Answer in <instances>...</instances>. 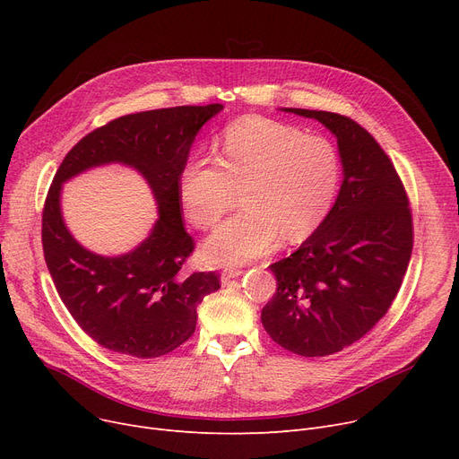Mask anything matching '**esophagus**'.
I'll use <instances>...</instances> for the list:
<instances>
[{"mask_svg":"<svg viewBox=\"0 0 459 459\" xmlns=\"http://www.w3.org/2000/svg\"><path fill=\"white\" fill-rule=\"evenodd\" d=\"M242 273H244L242 270H225V272L221 273V281H223V282H229L230 279H236V277H239Z\"/></svg>","mask_w":459,"mask_h":459,"instance_id":"34e87169","label":"esophagus"}]
</instances>
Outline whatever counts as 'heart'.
<instances>
[{
  "mask_svg": "<svg viewBox=\"0 0 459 459\" xmlns=\"http://www.w3.org/2000/svg\"><path fill=\"white\" fill-rule=\"evenodd\" d=\"M342 163L322 137L249 117L230 125L217 161L195 158L178 177V195L193 225L212 229L236 204L244 212L217 230L204 256L217 264H244L288 242L315 234L329 215L341 187Z\"/></svg>",
  "mask_w": 459,
  "mask_h": 459,
  "instance_id": "b5f03b06",
  "label": "heart"
}]
</instances>
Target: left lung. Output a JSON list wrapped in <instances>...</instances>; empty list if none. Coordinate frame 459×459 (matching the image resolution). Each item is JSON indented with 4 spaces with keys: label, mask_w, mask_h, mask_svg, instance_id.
Here are the masks:
<instances>
[{
    "label": "left lung",
    "mask_w": 459,
    "mask_h": 459,
    "mask_svg": "<svg viewBox=\"0 0 459 459\" xmlns=\"http://www.w3.org/2000/svg\"><path fill=\"white\" fill-rule=\"evenodd\" d=\"M316 118L339 143L344 180L329 215L288 258L272 264L277 292L262 325L284 350L324 357L365 336L393 305L413 251V217L389 156L353 118Z\"/></svg>",
    "instance_id": "1"
}]
</instances>
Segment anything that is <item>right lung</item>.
Wrapping results in <instances>:
<instances>
[{"instance_id": "right-lung-1", "label": "right lung", "mask_w": 459, "mask_h": 459, "mask_svg": "<svg viewBox=\"0 0 459 459\" xmlns=\"http://www.w3.org/2000/svg\"><path fill=\"white\" fill-rule=\"evenodd\" d=\"M221 109V104L178 106L118 117L78 141L57 169L42 210L46 266L72 318L111 351L137 359L173 351L195 333L204 296L220 290L215 272H182L195 244L182 223L178 177L195 135ZM108 162L141 172L160 213L150 238L118 257L80 247L60 213L62 184Z\"/></svg>"}]
</instances>
